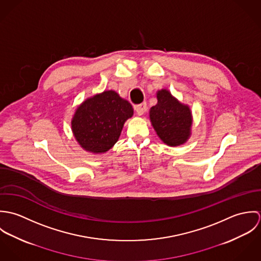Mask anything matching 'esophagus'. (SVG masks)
Returning a JSON list of instances; mask_svg holds the SVG:
<instances>
[{"label": "esophagus", "mask_w": 261, "mask_h": 261, "mask_svg": "<svg viewBox=\"0 0 261 261\" xmlns=\"http://www.w3.org/2000/svg\"><path fill=\"white\" fill-rule=\"evenodd\" d=\"M135 110H136V112L138 113V115H143V114H145V112H147V103L143 102V103L137 106L135 108Z\"/></svg>", "instance_id": "1"}]
</instances>
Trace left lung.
Segmentation results:
<instances>
[{
  "label": "left lung",
  "instance_id": "left-lung-1",
  "mask_svg": "<svg viewBox=\"0 0 261 261\" xmlns=\"http://www.w3.org/2000/svg\"><path fill=\"white\" fill-rule=\"evenodd\" d=\"M158 103L150 108L149 119L159 138L168 146L185 144L191 136L192 112L167 89L156 92Z\"/></svg>",
  "mask_w": 261,
  "mask_h": 261
}]
</instances>
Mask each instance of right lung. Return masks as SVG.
I'll return each instance as SVG.
<instances>
[{
    "label": "right lung",
    "instance_id": "right-lung-1",
    "mask_svg": "<svg viewBox=\"0 0 261 261\" xmlns=\"http://www.w3.org/2000/svg\"><path fill=\"white\" fill-rule=\"evenodd\" d=\"M134 114L132 105L114 90H107L84 100L75 112L71 128L82 149L102 153L118 141L123 124Z\"/></svg>",
    "mask_w": 261,
    "mask_h": 261
}]
</instances>
